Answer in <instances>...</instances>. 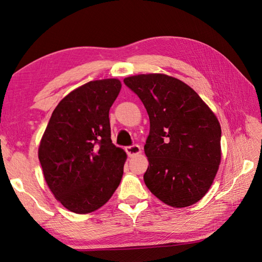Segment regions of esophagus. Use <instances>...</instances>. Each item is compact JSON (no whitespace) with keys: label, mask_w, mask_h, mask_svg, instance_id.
Masks as SVG:
<instances>
[{"label":"esophagus","mask_w":262,"mask_h":262,"mask_svg":"<svg viewBox=\"0 0 262 262\" xmlns=\"http://www.w3.org/2000/svg\"><path fill=\"white\" fill-rule=\"evenodd\" d=\"M126 152L129 157H135V155L141 154L142 151H141L140 145H132V146L126 147Z\"/></svg>","instance_id":"esophagus-1"}]
</instances>
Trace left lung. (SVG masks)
I'll use <instances>...</instances> for the list:
<instances>
[{"label":"left lung","mask_w":262,"mask_h":262,"mask_svg":"<svg viewBox=\"0 0 262 262\" xmlns=\"http://www.w3.org/2000/svg\"><path fill=\"white\" fill-rule=\"evenodd\" d=\"M149 118L144 146L148 168L144 181L171 207L199 202L213 185L221 164V125L197 92L185 82L161 73L125 77Z\"/></svg>","instance_id":"8db88e82"}]
</instances>
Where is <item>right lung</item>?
I'll list each match as a JSON object with an SVG mask.
<instances>
[{
  "label": "right lung",
  "instance_id": "add662e5",
  "mask_svg": "<svg viewBox=\"0 0 262 262\" xmlns=\"http://www.w3.org/2000/svg\"><path fill=\"white\" fill-rule=\"evenodd\" d=\"M121 82L85 83L60 100L38 148L48 188L66 209L89 214L113 196L127 155L111 141L109 110Z\"/></svg>",
  "mask_w": 262,
  "mask_h": 262
}]
</instances>
